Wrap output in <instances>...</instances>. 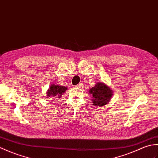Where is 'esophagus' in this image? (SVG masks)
<instances>
[{
  "label": "esophagus",
  "instance_id": "esophagus-1",
  "mask_svg": "<svg viewBox=\"0 0 158 158\" xmlns=\"http://www.w3.org/2000/svg\"><path fill=\"white\" fill-rule=\"evenodd\" d=\"M75 87H77V88H81L83 87V84H81V83H79V84H77Z\"/></svg>",
  "mask_w": 158,
  "mask_h": 158
}]
</instances>
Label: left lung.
Wrapping results in <instances>:
<instances>
[{
    "label": "left lung",
    "instance_id": "obj_1",
    "mask_svg": "<svg viewBox=\"0 0 158 158\" xmlns=\"http://www.w3.org/2000/svg\"><path fill=\"white\" fill-rule=\"evenodd\" d=\"M92 96V101L95 106H102L109 102L113 95L112 90L104 83H96L89 91Z\"/></svg>",
    "mask_w": 158,
    "mask_h": 158
}]
</instances>
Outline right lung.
Returning <instances> with one entry per match:
<instances>
[{"label": "right lung", "mask_w": 158, "mask_h": 158, "mask_svg": "<svg viewBox=\"0 0 158 158\" xmlns=\"http://www.w3.org/2000/svg\"><path fill=\"white\" fill-rule=\"evenodd\" d=\"M66 89L67 88L66 87L53 84L50 86L49 90L47 92V94H48V97L51 96L55 97V98H57V97L60 98V96L66 91Z\"/></svg>", "instance_id": "1"}]
</instances>
